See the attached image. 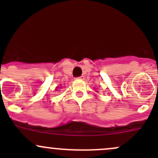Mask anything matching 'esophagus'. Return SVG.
<instances>
[{"label": "esophagus", "mask_w": 158, "mask_h": 158, "mask_svg": "<svg viewBox=\"0 0 158 158\" xmlns=\"http://www.w3.org/2000/svg\"><path fill=\"white\" fill-rule=\"evenodd\" d=\"M78 79H84V76H81L79 77H77Z\"/></svg>", "instance_id": "esophagus-1"}]
</instances>
